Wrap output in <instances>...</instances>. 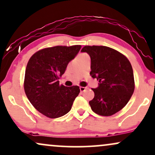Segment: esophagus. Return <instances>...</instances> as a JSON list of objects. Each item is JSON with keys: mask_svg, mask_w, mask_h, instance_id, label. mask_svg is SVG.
<instances>
[{"mask_svg": "<svg viewBox=\"0 0 155 155\" xmlns=\"http://www.w3.org/2000/svg\"><path fill=\"white\" fill-rule=\"evenodd\" d=\"M87 89V87H80V90L81 92L85 91V90Z\"/></svg>", "mask_w": 155, "mask_h": 155, "instance_id": "esophagus-1", "label": "esophagus"}]
</instances>
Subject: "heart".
I'll use <instances>...</instances> for the list:
<instances>
[{"mask_svg":"<svg viewBox=\"0 0 155 155\" xmlns=\"http://www.w3.org/2000/svg\"><path fill=\"white\" fill-rule=\"evenodd\" d=\"M85 56H87V55L85 53H80L79 54V55H78V58H81V57H85Z\"/></svg>","mask_w":155,"mask_h":155,"instance_id":"1","label":"heart"}]
</instances>
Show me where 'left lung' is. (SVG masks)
<instances>
[{
  "mask_svg": "<svg viewBox=\"0 0 155 155\" xmlns=\"http://www.w3.org/2000/svg\"><path fill=\"white\" fill-rule=\"evenodd\" d=\"M91 59L90 75L99 80L92 88L95 97L89 104L96 114L111 116L121 110L131 98L134 90L133 70L123 54L106 46L85 45Z\"/></svg>",
  "mask_w": 155,
  "mask_h": 155,
  "instance_id": "obj_1",
  "label": "left lung"
}]
</instances>
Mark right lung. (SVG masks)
I'll use <instances>...</instances> for the list:
<instances>
[{
    "label": "right lung",
    "mask_w": 155,
    "mask_h": 155,
    "mask_svg": "<svg viewBox=\"0 0 155 155\" xmlns=\"http://www.w3.org/2000/svg\"><path fill=\"white\" fill-rule=\"evenodd\" d=\"M81 45L55 46L40 50L26 66L24 90L33 106L46 117L58 118L71 110L79 95L78 86L60 85L59 78L74 59Z\"/></svg>",
    "instance_id": "right-lung-1"
}]
</instances>
